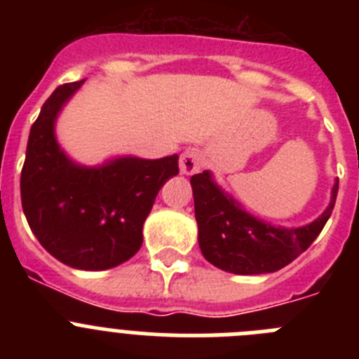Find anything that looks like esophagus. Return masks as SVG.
<instances>
[{
	"instance_id": "1",
	"label": "esophagus",
	"mask_w": 359,
	"mask_h": 359,
	"mask_svg": "<svg viewBox=\"0 0 359 359\" xmlns=\"http://www.w3.org/2000/svg\"><path fill=\"white\" fill-rule=\"evenodd\" d=\"M203 165V158H201V151L196 147L187 149L185 152L180 158V170L183 174H194L201 169Z\"/></svg>"
}]
</instances>
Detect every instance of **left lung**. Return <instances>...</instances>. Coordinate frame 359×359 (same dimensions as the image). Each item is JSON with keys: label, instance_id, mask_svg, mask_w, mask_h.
Listing matches in <instances>:
<instances>
[{"label": "left lung", "instance_id": "obj_1", "mask_svg": "<svg viewBox=\"0 0 359 359\" xmlns=\"http://www.w3.org/2000/svg\"><path fill=\"white\" fill-rule=\"evenodd\" d=\"M190 183L201 253L210 264L237 275L271 273L293 262L320 236L338 196L336 183L327 210L316 221L300 228H280L246 214L219 189L208 170L190 177Z\"/></svg>", "mask_w": 359, "mask_h": 359}]
</instances>
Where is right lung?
I'll use <instances>...</instances> for the list:
<instances>
[{
	"label": "right lung",
	"instance_id": "1",
	"mask_svg": "<svg viewBox=\"0 0 359 359\" xmlns=\"http://www.w3.org/2000/svg\"><path fill=\"white\" fill-rule=\"evenodd\" d=\"M84 81L59 86L32 123L21 170V205L34 236L57 261L77 269H109L142 246V228L158 192L180 172L177 154L118 158L88 169L66 158L53 123Z\"/></svg>",
	"mask_w": 359,
	"mask_h": 359
}]
</instances>
